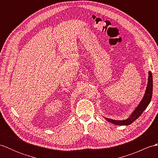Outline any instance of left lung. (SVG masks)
Segmentation results:
<instances>
[{
  "label": "left lung",
  "mask_w": 158,
  "mask_h": 158,
  "mask_svg": "<svg viewBox=\"0 0 158 158\" xmlns=\"http://www.w3.org/2000/svg\"><path fill=\"white\" fill-rule=\"evenodd\" d=\"M152 93H153V77H152V73L151 71L149 72V77H148V84H147V89L145 93V95L143 96V98L142 99L141 102H140L139 106L136 107V109L135 110V111L132 113V115H130L128 119L126 120L122 121H117V120H113L111 119L105 118L108 122L112 123L113 124H116V125H121V126H127L130 125L133 122L138 119L139 117L141 115V114L145 109L149 105V104L151 102L152 97Z\"/></svg>",
  "instance_id": "left-lung-1"
}]
</instances>
